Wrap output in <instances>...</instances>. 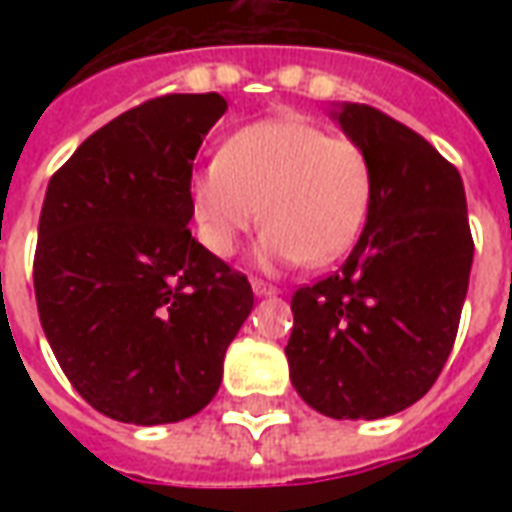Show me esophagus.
<instances>
[{"instance_id":"1","label":"esophagus","mask_w":512,"mask_h":512,"mask_svg":"<svg viewBox=\"0 0 512 512\" xmlns=\"http://www.w3.org/2000/svg\"><path fill=\"white\" fill-rule=\"evenodd\" d=\"M252 290H255V296H277L279 293V288L268 285V282H263V279H255V282H252Z\"/></svg>"}]
</instances>
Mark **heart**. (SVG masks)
<instances>
[{
  "instance_id": "b5f03b06",
  "label": "heart",
  "mask_w": 512,
  "mask_h": 512,
  "mask_svg": "<svg viewBox=\"0 0 512 512\" xmlns=\"http://www.w3.org/2000/svg\"><path fill=\"white\" fill-rule=\"evenodd\" d=\"M373 167L354 139L299 117L235 131L191 180L202 244L230 257L260 219L266 263L323 266L345 255L367 219Z\"/></svg>"
}]
</instances>
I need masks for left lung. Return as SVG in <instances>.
<instances>
[{
	"mask_svg": "<svg viewBox=\"0 0 512 512\" xmlns=\"http://www.w3.org/2000/svg\"><path fill=\"white\" fill-rule=\"evenodd\" d=\"M373 167L365 230L340 271L293 293L290 381L334 419H381L436 384L458 334L474 241L458 169L367 104L334 112Z\"/></svg>",
	"mask_w": 512,
	"mask_h": 512,
	"instance_id": "obj_1",
	"label": "left lung"
}]
</instances>
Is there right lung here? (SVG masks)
I'll list each match as a JSON object with an SVG mask.
<instances>
[{
	"label": "right lung",
	"mask_w": 512,
	"mask_h": 512,
	"mask_svg": "<svg viewBox=\"0 0 512 512\" xmlns=\"http://www.w3.org/2000/svg\"><path fill=\"white\" fill-rule=\"evenodd\" d=\"M227 112L219 93L161 95L76 147L49 180L35 249L40 326L73 389L106 417L197 414L255 296L191 238V167Z\"/></svg>",
	"instance_id": "1"
}]
</instances>
